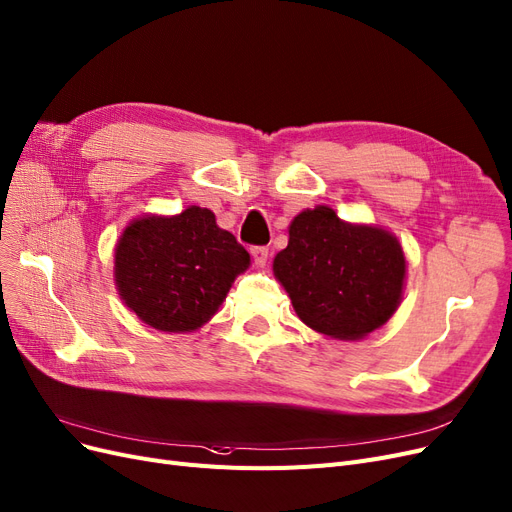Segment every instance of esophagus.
Instances as JSON below:
<instances>
[{
    "label": "esophagus",
    "mask_w": 512,
    "mask_h": 512,
    "mask_svg": "<svg viewBox=\"0 0 512 512\" xmlns=\"http://www.w3.org/2000/svg\"><path fill=\"white\" fill-rule=\"evenodd\" d=\"M250 252H252V258H254V262H256V267H264V264H267V260H269V250L264 248V245H256V248H252Z\"/></svg>",
    "instance_id": "esophagus-1"
}]
</instances>
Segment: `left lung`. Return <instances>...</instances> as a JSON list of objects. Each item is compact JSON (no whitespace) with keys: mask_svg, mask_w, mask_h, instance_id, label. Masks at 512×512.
<instances>
[{"mask_svg":"<svg viewBox=\"0 0 512 512\" xmlns=\"http://www.w3.org/2000/svg\"><path fill=\"white\" fill-rule=\"evenodd\" d=\"M273 275L301 322L339 341H358L396 313L407 258L394 233L345 222L328 205L303 209L288 228Z\"/></svg>","mask_w":512,"mask_h":512,"instance_id":"1","label":"left lung"}]
</instances>
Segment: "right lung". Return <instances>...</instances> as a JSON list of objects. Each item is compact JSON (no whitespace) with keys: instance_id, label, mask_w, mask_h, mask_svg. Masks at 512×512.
<instances>
[{"instance_id":"add662e5","label":"right lung","mask_w":512,"mask_h":512,"mask_svg":"<svg viewBox=\"0 0 512 512\" xmlns=\"http://www.w3.org/2000/svg\"><path fill=\"white\" fill-rule=\"evenodd\" d=\"M250 254L214 211L135 218L114 250V284L139 320L161 332H192L216 315Z\"/></svg>"}]
</instances>
